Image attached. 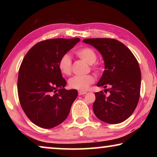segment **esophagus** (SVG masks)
Here are the masks:
<instances>
[{
    "mask_svg": "<svg viewBox=\"0 0 157 157\" xmlns=\"http://www.w3.org/2000/svg\"><path fill=\"white\" fill-rule=\"evenodd\" d=\"M86 93H87L86 91H78V94H79V95H84V94H86Z\"/></svg>",
    "mask_w": 157,
    "mask_h": 157,
    "instance_id": "obj_1",
    "label": "esophagus"
}]
</instances>
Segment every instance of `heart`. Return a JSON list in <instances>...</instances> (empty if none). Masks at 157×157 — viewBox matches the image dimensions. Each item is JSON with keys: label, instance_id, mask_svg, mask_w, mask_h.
I'll list each match as a JSON object with an SVG mask.
<instances>
[{"label": "heart", "instance_id": "b5f03b06", "mask_svg": "<svg viewBox=\"0 0 157 157\" xmlns=\"http://www.w3.org/2000/svg\"><path fill=\"white\" fill-rule=\"evenodd\" d=\"M75 55L90 65L94 64L97 60L96 53L91 48L85 47L77 50ZM58 67L63 75H70L72 70V61L70 55L68 54L63 55L59 61ZM94 81L95 78L91 75H76L69 79L68 85L71 89L85 91L89 88L90 85L94 83Z\"/></svg>", "mask_w": 157, "mask_h": 157}]
</instances>
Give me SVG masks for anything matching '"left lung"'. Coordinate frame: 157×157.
Listing matches in <instances>:
<instances>
[{"label":"left lung","instance_id":"8db88e82","mask_svg":"<svg viewBox=\"0 0 157 157\" xmlns=\"http://www.w3.org/2000/svg\"><path fill=\"white\" fill-rule=\"evenodd\" d=\"M83 41L95 48L102 55L105 71L97 86L109 91L95 93L93 110L105 123L117 124L132 115L140 97L141 73L136 57L128 48L113 39H86ZM106 90V89H105Z\"/></svg>","mask_w":157,"mask_h":157}]
</instances>
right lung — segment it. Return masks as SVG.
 Here are the masks:
<instances>
[{
	"mask_svg": "<svg viewBox=\"0 0 157 157\" xmlns=\"http://www.w3.org/2000/svg\"><path fill=\"white\" fill-rule=\"evenodd\" d=\"M79 41V38L42 41L23 58L18 77V98L23 111L36 125L50 129L67 118L78 91L64 89L66 82L58 63Z\"/></svg>",
	"mask_w": 157,
	"mask_h": 157,
	"instance_id": "obj_1",
	"label": "right lung"
}]
</instances>
